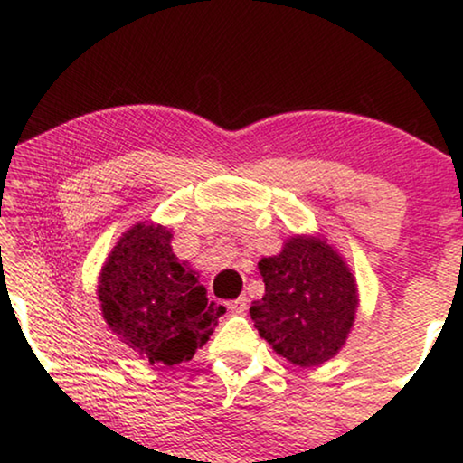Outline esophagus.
<instances>
[{
    "mask_svg": "<svg viewBox=\"0 0 463 463\" xmlns=\"http://www.w3.org/2000/svg\"><path fill=\"white\" fill-rule=\"evenodd\" d=\"M226 309H229L231 313H245L247 311V298L245 297H239V298H234V300H229V303H226Z\"/></svg>",
    "mask_w": 463,
    "mask_h": 463,
    "instance_id": "esophagus-1",
    "label": "esophagus"
}]
</instances>
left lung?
Masks as SVG:
<instances>
[{
    "mask_svg": "<svg viewBox=\"0 0 463 463\" xmlns=\"http://www.w3.org/2000/svg\"><path fill=\"white\" fill-rule=\"evenodd\" d=\"M266 295L251 319L278 354L298 366L329 361L346 342L358 297L346 263L321 239L292 237L280 255L263 258Z\"/></svg>",
    "mask_w": 463,
    "mask_h": 463,
    "instance_id": "obj_1",
    "label": "left lung"
}]
</instances>
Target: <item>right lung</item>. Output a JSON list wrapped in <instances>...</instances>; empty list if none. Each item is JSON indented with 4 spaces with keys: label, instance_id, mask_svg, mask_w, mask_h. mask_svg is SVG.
Wrapping results in <instances>:
<instances>
[{
    "label": "right lung",
    "instance_id": "1",
    "mask_svg": "<svg viewBox=\"0 0 463 463\" xmlns=\"http://www.w3.org/2000/svg\"><path fill=\"white\" fill-rule=\"evenodd\" d=\"M163 226L136 224L100 271L99 298L109 327L150 364L192 361L218 326L222 307L171 249Z\"/></svg>",
    "mask_w": 463,
    "mask_h": 463
}]
</instances>
